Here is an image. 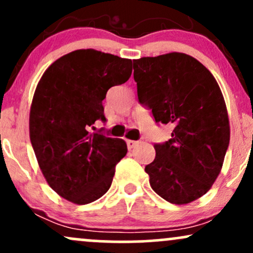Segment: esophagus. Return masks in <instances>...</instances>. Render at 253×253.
<instances>
[{
  "label": "esophagus",
  "instance_id": "1",
  "mask_svg": "<svg viewBox=\"0 0 253 253\" xmlns=\"http://www.w3.org/2000/svg\"><path fill=\"white\" fill-rule=\"evenodd\" d=\"M126 143H127V147H128V150L133 149V147L138 145V141H134V140H126Z\"/></svg>",
  "mask_w": 253,
  "mask_h": 253
}]
</instances>
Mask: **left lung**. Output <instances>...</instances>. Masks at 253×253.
Masks as SVG:
<instances>
[{
	"label": "left lung",
	"instance_id": "left-lung-1",
	"mask_svg": "<svg viewBox=\"0 0 253 253\" xmlns=\"http://www.w3.org/2000/svg\"><path fill=\"white\" fill-rule=\"evenodd\" d=\"M139 102L156 123L173 127L171 139L155 144L145 167L151 188L173 205L205 195L221 171L229 144V120L219 84L189 54L171 52L133 60Z\"/></svg>",
	"mask_w": 253,
	"mask_h": 253
}]
</instances>
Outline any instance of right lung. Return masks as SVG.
I'll return each mask as SVG.
<instances>
[{
    "label": "right lung",
    "instance_id": "add662e5",
    "mask_svg": "<svg viewBox=\"0 0 253 253\" xmlns=\"http://www.w3.org/2000/svg\"><path fill=\"white\" fill-rule=\"evenodd\" d=\"M130 75V59L86 48L60 57L40 78L31 104L30 138L46 182L63 199L86 205L110 188L127 145L89 128L106 121L102 101L108 89Z\"/></svg>",
    "mask_w": 253,
    "mask_h": 253
}]
</instances>
